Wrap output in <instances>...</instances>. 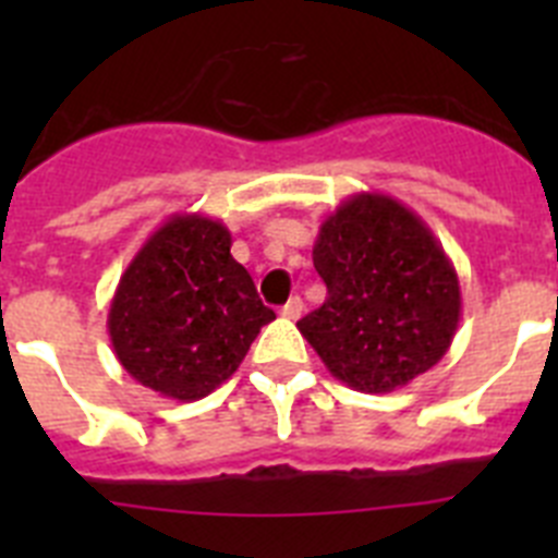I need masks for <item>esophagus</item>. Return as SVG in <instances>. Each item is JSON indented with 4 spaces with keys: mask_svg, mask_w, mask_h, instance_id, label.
<instances>
[{
    "mask_svg": "<svg viewBox=\"0 0 558 558\" xmlns=\"http://www.w3.org/2000/svg\"><path fill=\"white\" fill-rule=\"evenodd\" d=\"M302 313H304V302L299 299V295H293V299H290V302L282 307V315L284 318H290V322L302 318Z\"/></svg>",
    "mask_w": 558,
    "mask_h": 558,
    "instance_id": "1",
    "label": "esophagus"
}]
</instances>
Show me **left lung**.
<instances>
[{
  "mask_svg": "<svg viewBox=\"0 0 558 558\" xmlns=\"http://www.w3.org/2000/svg\"><path fill=\"white\" fill-rule=\"evenodd\" d=\"M313 265L327 302L299 332L340 383L388 393L445 357L461 322V284L416 211L379 192L352 195L322 223Z\"/></svg>",
  "mask_w": 558,
  "mask_h": 558,
  "instance_id": "8db88e82",
  "label": "left lung"
}]
</instances>
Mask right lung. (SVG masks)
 Returning <instances> with one entry per match:
<instances>
[{"label": "right lung", "instance_id": "add662e5", "mask_svg": "<svg viewBox=\"0 0 558 558\" xmlns=\"http://www.w3.org/2000/svg\"><path fill=\"white\" fill-rule=\"evenodd\" d=\"M276 313L231 256V234L204 215H172L147 236L108 310L117 360L136 383L195 402L240 368Z\"/></svg>", "mask_w": 558, "mask_h": 558}]
</instances>
